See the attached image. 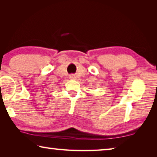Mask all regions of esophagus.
Segmentation results:
<instances>
[{"label": "esophagus", "instance_id": "34e87169", "mask_svg": "<svg viewBox=\"0 0 157 157\" xmlns=\"http://www.w3.org/2000/svg\"><path fill=\"white\" fill-rule=\"evenodd\" d=\"M69 78L71 79H74L76 78V77H75V75H71L70 76H69Z\"/></svg>", "mask_w": 157, "mask_h": 157}]
</instances>
